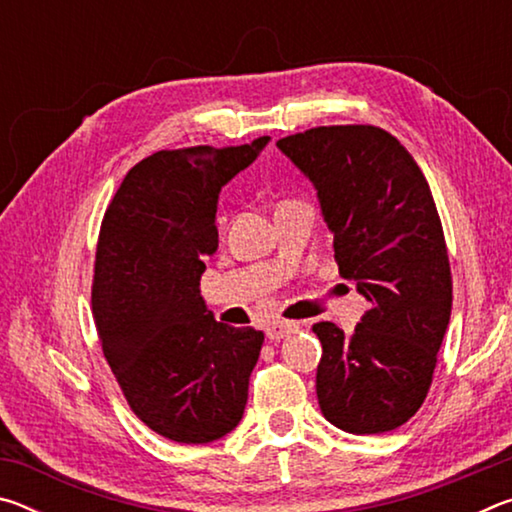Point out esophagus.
<instances>
[{
  "instance_id": "esophagus-1",
  "label": "esophagus",
  "mask_w": 512,
  "mask_h": 512,
  "mask_svg": "<svg viewBox=\"0 0 512 512\" xmlns=\"http://www.w3.org/2000/svg\"><path fill=\"white\" fill-rule=\"evenodd\" d=\"M298 329V325L296 323H291V320H271V323L266 325V336H268V341H273V343H277V341H282V339H287L289 334H293Z\"/></svg>"
}]
</instances>
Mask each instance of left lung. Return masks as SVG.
<instances>
[{
  "label": "left lung",
  "instance_id": "obj_1",
  "mask_svg": "<svg viewBox=\"0 0 512 512\" xmlns=\"http://www.w3.org/2000/svg\"><path fill=\"white\" fill-rule=\"evenodd\" d=\"M277 146L318 189L339 271L370 302L352 336L327 320L311 327L323 345L320 411L359 436L393 431L427 397L452 314V268L427 178L370 124L309 128Z\"/></svg>",
  "mask_w": 512,
  "mask_h": 512
}]
</instances>
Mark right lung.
Returning <instances> with one entry per match:
<instances>
[{"mask_svg":"<svg viewBox=\"0 0 512 512\" xmlns=\"http://www.w3.org/2000/svg\"><path fill=\"white\" fill-rule=\"evenodd\" d=\"M266 140L153 153L103 214L92 277L103 357L137 418L173 443H212L246 409L264 334L214 320L198 282L219 248L221 187Z\"/></svg>","mask_w":512,"mask_h":512,"instance_id":"1","label":"right lung"}]
</instances>
